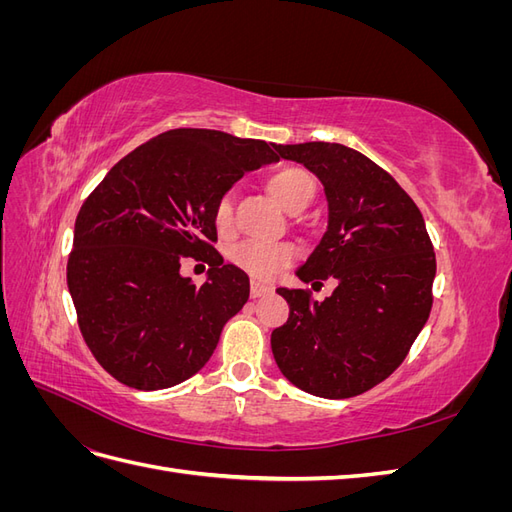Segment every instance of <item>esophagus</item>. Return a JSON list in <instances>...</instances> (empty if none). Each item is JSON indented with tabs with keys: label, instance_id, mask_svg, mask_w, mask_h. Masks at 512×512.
Segmentation results:
<instances>
[{
	"label": "esophagus",
	"instance_id": "1",
	"mask_svg": "<svg viewBox=\"0 0 512 512\" xmlns=\"http://www.w3.org/2000/svg\"><path fill=\"white\" fill-rule=\"evenodd\" d=\"M269 292H271V288H269V286H265V284H260V282H252V286H250V294H252V299L265 297V294H269Z\"/></svg>",
	"mask_w": 512,
	"mask_h": 512
}]
</instances>
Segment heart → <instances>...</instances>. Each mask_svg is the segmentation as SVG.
<instances>
[{"label": "heart", "instance_id": "b5f03b06", "mask_svg": "<svg viewBox=\"0 0 512 512\" xmlns=\"http://www.w3.org/2000/svg\"><path fill=\"white\" fill-rule=\"evenodd\" d=\"M267 190L288 211H301L312 203L316 183L312 175L301 166H280L267 177ZM213 224L220 232H228L232 226V203L222 196L213 207ZM297 247L292 243H258L247 241L230 250L232 265H237L256 280H271L284 267L297 260Z\"/></svg>", "mask_w": 512, "mask_h": 512}]
</instances>
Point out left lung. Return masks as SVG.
<instances>
[{
    "label": "left lung",
    "instance_id": "left-lung-1",
    "mask_svg": "<svg viewBox=\"0 0 512 512\" xmlns=\"http://www.w3.org/2000/svg\"><path fill=\"white\" fill-rule=\"evenodd\" d=\"M322 181L329 228L297 271L335 282L316 301L309 288H277L290 316L271 333L282 374L324 399L361 395L404 363L433 303L436 252L406 190L361 151L339 143L273 145Z\"/></svg>",
    "mask_w": 512,
    "mask_h": 512
}]
</instances>
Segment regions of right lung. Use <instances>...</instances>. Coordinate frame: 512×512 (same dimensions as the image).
Here are the masks:
<instances>
[{
	"mask_svg": "<svg viewBox=\"0 0 512 512\" xmlns=\"http://www.w3.org/2000/svg\"><path fill=\"white\" fill-rule=\"evenodd\" d=\"M277 160L256 138L177 128L130 151L85 198L68 288L87 348L115 380L168 389L211 359L250 299V277L213 247V207L245 170ZM188 255L212 267L203 287L178 275Z\"/></svg>",
	"mask_w": 512,
	"mask_h": 512,
	"instance_id": "obj_1",
	"label": "right lung"
}]
</instances>
